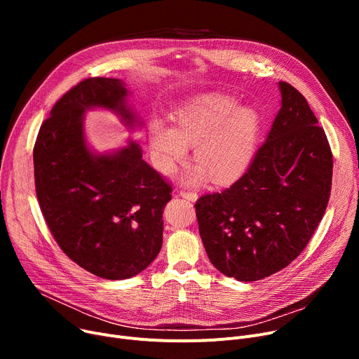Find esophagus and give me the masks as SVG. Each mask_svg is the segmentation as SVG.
Listing matches in <instances>:
<instances>
[{
    "label": "esophagus",
    "instance_id": "1",
    "mask_svg": "<svg viewBox=\"0 0 359 359\" xmlns=\"http://www.w3.org/2000/svg\"><path fill=\"white\" fill-rule=\"evenodd\" d=\"M179 195H180L182 198L187 199V201H192V202H195V201L198 199V195H196V192H194V191H180Z\"/></svg>",
    "mask_w": 359,
    "mask_h": 359
}]
</instances>
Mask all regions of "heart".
Returning a JSON list of instances; mask_svg holds the SVG:
<instances>
[{"instance_id":"b5f03b06","label":"heart","mask_w":359,"mask_h":359,"mask_svg":"<svg viewBox=\"0 0 359 359\" xmlns=\"http://www.w3.org/2000/svg\"><path fill=\"white\" fill-rule=\"evenodd\" d=\"M262 119L252 107H240L225 94H203L173 115V129L156 121L149 128V145L156 167L164 175L175 172L194 147L199 164L187 176L196 183L205 173L215 183H227L244 173L255 156Z\"/></svg>"}]
</instances>
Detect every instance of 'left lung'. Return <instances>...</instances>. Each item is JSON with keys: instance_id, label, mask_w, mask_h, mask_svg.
I'll list each match as a JSON object with an SVG mask.
<instances>
[{"instance_id": "left-lung-1", "label": "left lung", "mask_w": 359, "mask_h": 359, "mask_svg": "<svg viewBox=\"0 0 359 359\" xmlns=\"http://www.w3.org/2000/svg\"><path fill=\"white\" fill-rule=\"evenodd\" d=\"M282 106L249 168L229 189L201 196L203 248L225 276H271L301 253L330 198L333 156L306 97L279 81Z\"/></svg>"}]
</instances>
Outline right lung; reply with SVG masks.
<instances>
[{
	"mask_svg": "<svg viewBox=\"0 0 359 359\" xmlns=\"http://www.w3.org/2000/svg\"><path fill=\"white\" fill-rule=\"evenodd\" d=\"M118 79L83 80L55 103L33 148L34 186L55 241L79 266L104 279L142 272L160 253L163 210L172 186L142 160L134 141L94 154L83 129L93 107L116 111L129 128L138 121Z\"/></svg>",
	"mask_w": 359,
	"mask_h": 359,
	"instance_id": "add662e5",
	"label": "right lung"
}]
</instances>
